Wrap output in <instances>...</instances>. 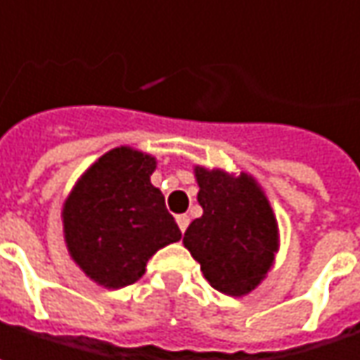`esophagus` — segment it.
Segmentation results:
<instances>
[{
    "mask_svg": "<svg viewBox=\"0 0 360 360\" xmlns=\"http://www.w3.org/2000/svg\"><path fill=\"white\" fill-rule=\"evenodd\" d=\"M176 222H178L180 230L184 232V230L188 229V224H190V216H188V214H178V216H176Z\"/></svg>",
    "mask_w": 360,
    "mask_h": 360,
    "instance_id": "1",
    "label": "esophagus"
}]
</instances>
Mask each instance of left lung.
<instances>
[{"label": "left lung", "instance_id": "obj_1", "mask_svg": "<svg viewBox=\"0 0 360 360\" xmlns=\"http://www.w3.org/2000/svg\"><path fill=\"white\" fill-rule=\"evenodd\" d=\"M202 216L184 232V246L206 281L232 297L246 295L269 272L276 252V220L252 178L196 168Z\"/></svg>", "mask_w": 360, "mask_h": 360}]
</instances>
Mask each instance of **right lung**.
Masks as SVG:
<instances>
[{
    "label": "right lung",
    "instance_id": "obj_1",
    "mask_svg": "<svg viewBox=\"0 0 360 360\" xmlns=\"http://www.w3.org/2000/svg\"><path fill=\"white\" fill-rule=\"evenodd\" d=\"M156 160L116 148L79 178L63 206V232L72 258L108 288L134 284L148 258L182 232L164 194L152 186Z\"/></svg>",
    "mask_w": 360,
    "mask_h": 360
}]
</instances>
